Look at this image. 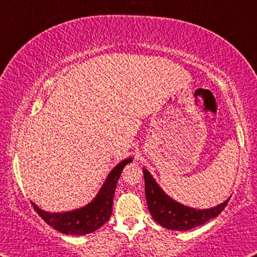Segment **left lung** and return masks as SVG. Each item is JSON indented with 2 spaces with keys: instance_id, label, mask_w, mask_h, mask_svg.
Returning a JSON list of instances; mask_svg holds the SVG:
<instances>
[{
  "instance_id": "left-lung-1",
  "label": "left lung",
  "mask_w": 257,
  "mask_h": 257,
  "mask_svg": "<svg viewBox=\"0 0 257 257\" xmlns=\"http://www.w3.org/2000/svg\"><path fill=\"white\" fill-rule=\"evenodd\" d=\"M145 196L149 211L157 223L173 231H188L217 217L227 205L229 198L210 209H194L174 201L165 194L150 172L143 168Z\"/></svg>"
}]
</instances>
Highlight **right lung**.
Wrapping results in <instances>:
<instances>
[{
    "mask_svg": "<svg viewBox=\"0 0 257 257\" xmlns=\"http://www.w3.org/2000/svg\"><path fill=\"white\" fill-rule=\"evenodd\" d=\"M132 160V158H127L118 163L110 171L108 177L106 178L104 185L99 190L97 196L83 208L67 212L51 213L41 210L33 202L31 203L44 221L56 231L70 235L89 234V233L97 231L109 219L113 211V198L116 189L117 180L120 178L124 166Z\"/></svg>",
    "mask_w": 257,
    "mask_h": 257,
    "instance_id": "1",
    "label": "right lung"
}]
</instances>
